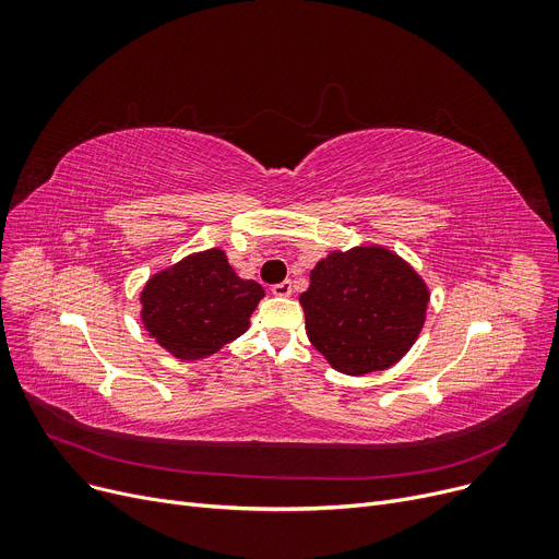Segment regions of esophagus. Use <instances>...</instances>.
Segmentation results:
<instances>
[{
  "mask_svg": "<svg viewBox=\"0 0 559 559\" xmlns=\"http://www.w3.org/2000/svg\"><path fill=\"white\" fill-rule=\"evenodd\" d=\"M272 293H274L276 297H289V295H293V281L276 283V285L272 287Z\"/></svg>",
  "mask_w": 559,
  "mask_h": 559,
  "instance_id": "esophagus-1",
  "label": "esophagus"
}]
</instances>
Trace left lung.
I'll return each mask as SVG.
<instances>
[{"label":"left lung","instance_id":"8db88e82","mask_svg":"<svg viewBox=\"0 0 559 559\" xmlns=\"http://www.w3.org/2000/svg\"><path fill=\"white\" fill-rule=\"evenodd\" d=\"M299 304L312 347L333 370L360 377L395 366L414 347L429 287L391 249L362 245L314 264Z\"/></svg>","mask_w":559,"mask_h":559}]
</instances>
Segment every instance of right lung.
Wrapping results in <instances>:
<instances>
[{"label":"right lung","instance_id":"add662e5","mask_svg":"<svg viewBox=\"0 0 559 559\" xmlns=\"http://www.w3.org/2000/svg\"><path fill=\"white\" fill-rule=\"evenodd\" d=\"M264 289L207 249L153 274L141 289V322L155 343L180 360H201L249 331Z\"/></svg>","mask_w":559,"mask_h":559}]
</instances>
